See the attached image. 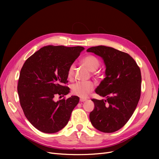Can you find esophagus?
I'll use <instances>...</instances> for the list:
<instances>
[{"label":"esophagus","mask_w":159,"mask_h":159,"mask_svg":"<svg viewBox=\"0 0 159 159\" xmlns=\"http://www.w3.org/2000/svg\"><path fill=\"white\" fill-rule=\"evenodd\" d=\"M87 101L86 98H80V102H85Z\"/></svg>","instance_id":"obj_1"}]
</instances>
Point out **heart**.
Masks as SVG:
<instances>
[{"label": "heart", "mask_w": 159, "mask_h": 159, "mask_svg": "<svg viewBox=\"0 0 159 159\" xmlns=\"http://www.w3.org/2000/svg\"><path fill=\"white\" fill-rule=\"evenodd\" d=\"M86 68L91 72L96 71L100 66V61L98 58L93 55H87L82 58L81 61ZM75 66L71 64L70 66L67 76L70 79H71L74 75ZM94 89V84L91 82H77L71 88L72 93L81 98H86Z\"/></svg>", "instance_id": "obj_1"}]
</instances>
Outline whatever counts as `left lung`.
Here are the masks:
<instances>
[{
    "label": "left lung",
    "instance_id": "left-lung-1",
    "mask_svg": "<svg viewBox=\"0 0 159 159\" xmlns=\"http://www.w3.org/2000/svg\"><path fill=\"white\" fill-rule=\"evenodd\" d=\"M87 52L101 57L106 66L105 78L95 89L106 99H91L95 108L89 113L91 123L100 131H116L127 123L139 101L140 70L129 54L113 48L94 46Z\"/></svg>",
    "mask_w": 159,
    "mask_h": 159
}]
</instances>
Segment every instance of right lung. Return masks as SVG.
Returning <instances> with one entry per match:
<instances>
[{"label":"right lung","mask_w":159,"mask_h":159,"mask_svg":"<svg viewBox=\"0 0 159 159\" xmlns=\"http://www.w3.org/2000/svg\"><path fill=\"white\" fill-rule=\"evenodd\" d=\"M84 48L82 46H48L40 48L24 62L17 91L20 106L29 122L46 133L58 132L68 124L79 97L55 101L56 95H68L67 73Z\"/></svg>","instance_id":"add662e5"}]
</instances>
